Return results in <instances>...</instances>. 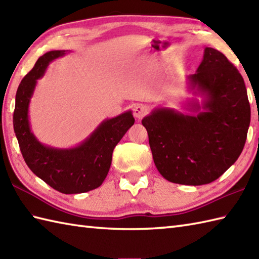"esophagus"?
<instances>
[{
    "label": "esophagus",
    "mask_w": 259,
    "mask_h": 259,
    "mask_svg": "<svg viewBox=\"0 0 259 259\" xmlns=\"http://www.w3.org/2000/svg\"><path fill=\"white\" fill-rule=\"evenodd\" d=\"M148 113V108L144 104H136L134 107V114L137 119H142Z\"/></svg>",
    "instance_id": "34e87169"
}]
</instances>
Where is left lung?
Wrapping results in <instances>:
<instances>
[{"instance_id":"obj_1","label":"left lung","mask_w":259,"mask_h":259,"mask_svg":"<svg viewBox=\"0 0 259 259\" xmlns=\"http://www.w3.org/2000/svg\"><path fill=\"white\" fill-rule=\"evenodd\" d=\"M195 93L205 97L197 115L155 109L142 119L158 171L168 181L200 186L212 183L235 163L244 149L250 106L239 71L222 52L206 48L195 74Z\"/></svg>"}]
</instances>
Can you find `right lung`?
<instances>
[{
  "label": "right lung",
  "mask_w": 259,
  "mask_h": 259,
  "mask_svg": "<svg viewBox=\"0 0 259 259\" xmlns=\"http://www.w3.org/2000/svg\"><path fill=\"white\" fill-rule=\"evenodd\" d=\"M64 54V50L43 54L22 79L15 96L13 126L27 167L53 189L69 195L90 191L102 185L111 166L114 147L135 123V118L131 111H126L104 120L89 138L71 149H56L38 142L31 133L27 114L31 97L36 80L45 74L49 63Z\"/></svg>",
  "instance_id": "add662e5"
}]
</instances>
